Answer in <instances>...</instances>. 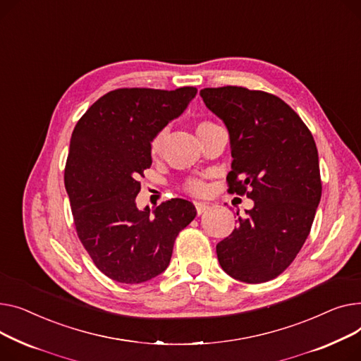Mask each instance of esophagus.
<instances>
[{
  "mask_svg": "<svg viewBox=\"0 0 361 361\" xmlns=\"http://www.w3.org/2000/svg\"><path fill=\"white\" fill-rule=\"evenodd\" d=\"M195 207H197V213L201 216L202 213H205V211L209 208V205L208 204H205V202H201V201H197L195 202Z\"/></svg>",
  "mask_w": 361,
  "mask_h": 361,
  "instance_id": "esophagus-1",
  "label": "esophagus"
}]
</instances>
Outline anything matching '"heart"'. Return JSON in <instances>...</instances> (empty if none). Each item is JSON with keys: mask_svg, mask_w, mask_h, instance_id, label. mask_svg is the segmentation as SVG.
Returning a JSON list of instances; mask_svg holds the SVG:
<instances>
[{"mask_svg": "<svg viewBox=\"0 0 361 361\" xmlns=\"http://www.w3.org/2000/svg\"><path fill=\"white\" fill-rule=\"evenodd\" d=\"M205 125H209V122H201V123L198 125V128H202V126H205ZM163 140H164V131L159 133V134L153 138V141H152V153H153V154H157V153L160 152ZM188 188H189V190H192V192H195V194H201L202 190H204V185H202L201 182H198V180L189 182Z\"/></svg>", "mask_w": 361, "mask_h": 361, "instance_id": "1", "label": "heart"}]
</instances>
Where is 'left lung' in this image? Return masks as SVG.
Listing matches in <instances>:
<instances>
[{"label": "left lung", "mask_w": 361, "mask_h": 361, "mask_svg": "<svg viewBox=\"0 0 361 361\" xmlns=\"http://www.w3.org/2000/svg\"><path fill=\"white\" fill-rule=\"evenodd\" d=\"M200 94L228 131V190L246 192L253 201L231 235L217 245L219 262L242 283L269 281L302 249L321 201L314 140L300 116L274 94L236 86Z\"/></svg>", "instance_id": "left-lung-1"}]
</instances>
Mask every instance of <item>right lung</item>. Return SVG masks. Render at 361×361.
<instances>
[{"mask_svg":"<svg viewBox=\"0 0 361 361\" xmlns=\"http://www.w3.org/2000/svg\"><path fill=\"white\" fill-rule=\"evenodd\" d=\"M176 90L119 89L94 102L77 122L66 166V189L77 235L109 279L140 284L171 262L175 240L197 216L192 202L173 198L140 209L137 178L150 167L152 141L197 96Z\"/></svg>","mask_w":361,"mask_h":361,"instance_id":"obj_1","label":"right lung"}]
</instances>
